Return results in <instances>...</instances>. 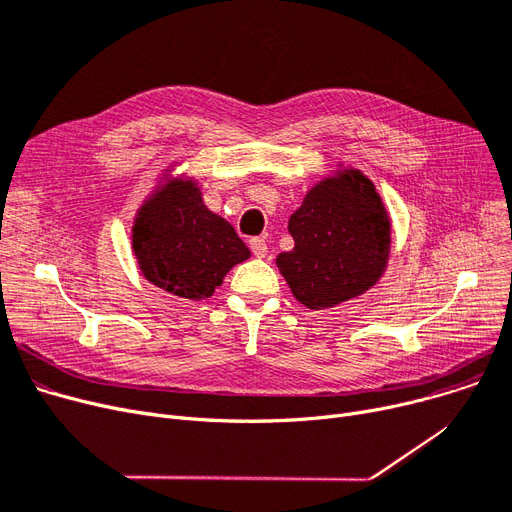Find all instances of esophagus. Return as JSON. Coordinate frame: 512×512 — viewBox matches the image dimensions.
I'll list each match as a JSON object with an SVG mask.
<instances>
[{
  "label": "esophagus",
  "mask_w": 512,
  "mask_h": 512,
  "mask_svg": "<svg viewBox=\"0 0 512 512\" xmlns=\"http://www.w3.org/2000/svg\"><path fill=\"white\" fill-rule=\"evenodd\" d=\"M249 245H251V251L257 259H263L267 255V242L263 238H251Z\"/></svg>",
  "instance_id": "34e87169"
}]
</instances>
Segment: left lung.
I'll list each match as a JSON object with an SVG mask.
<instances>
[{
    "instance_id": "1",
    "label": "left lung",
    "mask_w": 512,
    "mask_h": 512,
    "mask_svg": "<svg viewBox=\"0 0 512 512\" xmlns=\"http://www.w3.org/2000/svg\"><path fill=\"white\" fill-rule=\"evenodd\" d=\"M294 249L276 265L294 299L307 309H330L361 297L384 276L392 222L375 184L357 168L315 182L290 215Z\"/></svg>"
}]
</instances>
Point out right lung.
<instances>
[{"mask_svg": "<svg viewBox=\"0 0 512 512\" xmlns=\"http://www.w3.org/2000/svg\"><path fill=\"white\" fill-rule=\"evenodd\" d=\"M132 253L147 282L180 299H209L249 247L203 203L201 186L164 170L132 222Z\"/></svg>", "mask_w": 512, "mask_h": 512, "instance_id": "right-lung-1", "label": "right lung"}]
</instances>
